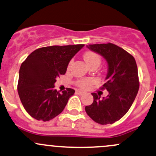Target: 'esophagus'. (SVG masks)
<instances>
[{
	"mask_svg": "<svg viewBox=\"0 0 156 156\" xmlns=\"http://www.w3.org/2000/svg\"><path fill=\"white\" fill-rule=\"evenodd\" d=\"M76 92V93L79 95H83V94H84V92L81 91V90H76V92Z\"/></svg>",
	"mask_w": 156,
	"mask_h": 156,
	"instance_id": "34e87169",
	"label": "esophagus"
}]
</instances>
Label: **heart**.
I'll list each match as a JSON object with an SVG mask.
<instances>
[{"label": "heart", "instance_id": "b5f03b06", "mask_svg": "<svg viewBox=\"0 0 156 156\" xmlns=\"http://www.w3.org/2000/svg\"><path fill=\"white\" fill-rule=\"evenodd\" d=\"M83 58H84L85 62L87 63L88 66L92 64H97L100 65L101 64V57L97 53L93 52H87L83 55ZM92 83V80L90 78H85V79H81L77 81V86L81 88H85L88 87Z\"/></svg>", "mask_w": 156, "mask_h": 156}]
</instances>
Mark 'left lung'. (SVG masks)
<instances>
[{
    "instance_id": "left-lung-1",
    "label": "left lung",
    "mask_w": 156,
    "mask_h": 156,
    "mask_svg": "<svg viewBox=\"0 0 156 156\" xmlns=\"http://www.w3.org/2000/svg\"><path fill=\"white\" fill-rule=\"evenodd\" d=\"M89 49L107 61L108 69L106 83L101 89L109 92L107 97L92 93L93 102L85 107L86 112L100 124H113L128 112L139 89L138 67L129 53L113 44H90Z\"/></svg>"
}]
</instances>
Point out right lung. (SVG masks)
Returning a JSON list of instances; mask_svg holds the SVG:
<instances>
[{
    "label": "right lung",
    "instance_id": "add662e5",
    "mask_svg": "<svg viewBox=\"0 0 156 156\" xmlns=\"http://www.w3.org/2000/svg\"><path fill=\"white\" fill-rule=\"evenodd\" d=\"M84 44L39 48L22 63L18 91L27 112L38 121L54 119L64 110L75 90H55L56 78L64 75L69 61Z\"/></svg>",
    "mask_w": 156,
    "mask_h": 156
}]
</instances>
